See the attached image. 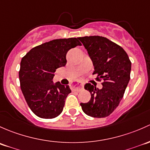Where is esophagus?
Wrapping results in <instances>:
<instances>
[{
  "mask_svg": "<svg viewBox=\"0 0 150 150\" xmlns=\"http://www.w3.org/2000/svg\"><path fill=\"white\" fill-rule=\"evenodd\" d=\"M84 88V85H83L82 83L78 82V83H74L71 85V89L73 90L76 91V92H79L81 89H83Z\"/></svg>",
  "mask_w": 150,
  "mask_h": 150,
  "instance_id": "34e87169",
  "label": "esophagus"
}]
</instances>
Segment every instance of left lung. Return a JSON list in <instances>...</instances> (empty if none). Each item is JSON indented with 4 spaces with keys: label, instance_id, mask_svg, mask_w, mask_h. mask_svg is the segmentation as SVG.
<instances>
[{
    "label": "left lung",
    "instance_id": "1",
    "mask_svg": "<svg viewBox=\"0 0 150 150\" xmlns=\"http://www.w3.org/2000/svg\"><path fill=\"white\" fill-rule=\"evenodd\" d=\"M92 60L93 74L103 79V88L87 83L84 89L91 94L88 103H80L83 112L93 118H105L118 106L130 80L132 63L118 45L101 36L79 38Z\"/></svg>",
    "mask_w": 150,
    "mask_h": 150
}]
</instances>
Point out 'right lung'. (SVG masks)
<instances>
[{
    "label": "right lung",
    "mask_w": 150,
    "mask_h": 150,
    "mask_svg": "<svg viewBox=\"0 0 150 150\" xmlns=\"http://www.w3.org/2000/svg\"><path fill=\"white\" fill-rule=\"evenodd\" d=\"M81 45L77 38L57 39L33 47L20 65L21 89L31 110L42 118H54L62 112L71 92L69 85L52 81L58 68L66 64L70 49Z\"/></svg>",
    "instance_id": "obj_1"
}]
</instances>
